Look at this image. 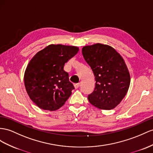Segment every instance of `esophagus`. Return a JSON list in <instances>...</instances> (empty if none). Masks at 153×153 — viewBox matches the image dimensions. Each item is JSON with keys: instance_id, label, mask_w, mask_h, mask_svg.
Wrapping results in <instances>:
<instances>
[{"instance_id": "obj_1", "label": "esophagus", "mask_w": 153, "mask_h": 153, "mask_svg": "<svg viewBox=\"0 0 153 153\" xmlns=\"http://www.w3.org/2000/svg\"><path fill=\"white\" fill-rule=\"evenodd\" d=\"M79 85H80L79 83H76V84H74V87H75L76 89H77L79 87Z\"/></svg>"}]
</instances>
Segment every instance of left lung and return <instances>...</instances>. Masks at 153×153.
I'll list each match as a JSON object with an SVG mask.
<instances>
[{"label":"left lung","mask_w":153,"mask_h":153,"mask_svg":"<svg viewBox=\"0 0 153 153\" xmlns=\"http://www.w3.org/2000/svg\"><path fill=\"white\" fill-rule=\"evenodd\" d=\"M82 53L95 77L94 91L88 96L89 102L103 110H111L123 99L131 82L123 59L114 48L97 44L84 46Z\"/></svg>","instance_id":"obj_1"}]
</instances>
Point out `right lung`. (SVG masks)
I'll use <instances>...</instances> for the list:
<instances>
[{
    "label": "right lung",
    "instance_id": "1",
    "mask_svg": "<svg viewBox=\"0 0 153 153\" xmlns=\"http://www.w3.org/2000/svg\"><path fill=\"white\" fill-rule=\"evenodd\" d=\"M79 51L76 46L50 45L30 60L25 73L26 92L37 106L50 111L63 105L74 87L64 65Z\"/></svg>",
    "mask_w": 153,
    "mask_h": 153
}]
</instances>
